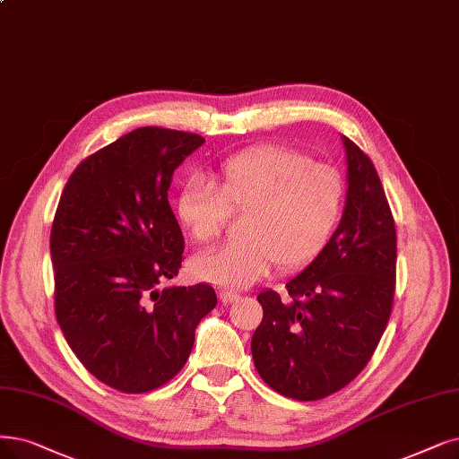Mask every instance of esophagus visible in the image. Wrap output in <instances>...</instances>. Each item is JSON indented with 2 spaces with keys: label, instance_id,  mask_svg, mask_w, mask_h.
Listing matches in <instances>:
<instances>
[{
  "label": "esophagus",
  "instance_id": "1",
  "mask_svg": "<svg viewBox=\"0 0 459 459\" xmlns=\"http://www.w3.org/2000/svg\"><path fill=\"white\" fill-rule=\"evenodd\" d=\"M220 299H222V303H233V301L239 299V293L231 291V290H222V291H220Z\"/></svg>",
  "mask_w": 459,
  "mask_h": 459
}]
</instances>
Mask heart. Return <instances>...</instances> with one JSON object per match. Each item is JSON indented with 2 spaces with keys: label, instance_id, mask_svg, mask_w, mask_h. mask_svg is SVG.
<instances>
[{
  "label": "heart",
  "instance_id": "obj_1",
  "mask_svg": "<svg viewBox=\"0 0 459 459\" xmlns=\"http://www.w3.org/2000/svg\"><path fill=\"white\" fill-rule=\"evenodd\" d=\"M344 201L341 173L286 146H258L220 163L211 185L188 180L177 199L182 226L199 243L222 233L230 212L243 214V239L201 252L192 267L199 279L247 288L277 264L298 271L313 262L332 237Z\"/></svg>",
  "mask_w": 459,
  "mask_h": 459
}]
</instances>
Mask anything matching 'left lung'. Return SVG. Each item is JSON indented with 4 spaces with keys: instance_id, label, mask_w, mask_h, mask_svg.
<instances>
[{
    "instance_id": "8db88e82",
    "label": "left lung",
    "mask_w": 459,
    "mask_h": 459,
    "mask_svg": "<svg viewBox=\"0 0 459 459\" xmlns=\"http://www.w3.org/2000/svg\"><path fill=\"white\" fill-rule=\"evenodd\" d=\"M348 190L342 218L322 252L286 282L265 290L252 358L267 386L316 401L351 384L369 363L392 315L397 235L369 156L342 137Z\"/></svg>"
}]
</instances>
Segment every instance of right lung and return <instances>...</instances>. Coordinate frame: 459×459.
Returning <instances> with one entry per match:
<instances>
[{"mask_svg":"<svg viewBox=\"0 0 459 459\" xmlns=\"http://www.w3.org/2000/svg\"><path fill=\"white\" fill-rule=\"evenodd\" d=\"M204 137L137 127L82 160L54 214V310L84 368L124 394L169 382L216 307L209 284L171 286L185 237L168 190Z\"/></svg>","mask_w":459,"mask_h":459,"instance_id":"obj_1","label":"right lung"}]
</instances>
